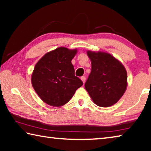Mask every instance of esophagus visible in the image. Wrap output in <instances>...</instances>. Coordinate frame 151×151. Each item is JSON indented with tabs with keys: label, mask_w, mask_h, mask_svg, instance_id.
<instances>
[{
	"label": "esophagus",
	"mask_w": 151,
	"mask_h": 151,
	"mask_svg": "<svg viewBox=\"0 0 151 151\" xmlns=\"http://www.w3.org/2000/svg\"><path fill=\"white\" fill-rule=\"evenodd\" d=\"M81 78L82 81L83 82V83H85V81H86V77H85V76H82V77H81Z\"/></svg>",
	"instance_id": "esophagus-1"
}]
</instances>
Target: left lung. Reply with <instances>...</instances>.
<instances>
[{"label":"left lung","mask_w":151,"mask_h":151,"mask_svg":"<svg viewBox=\"0 0 151 151\" xmlns=\"http://www.w3.org/2000/svg\"><path fill=\"white\" fill-rule=\"evenodd\" d=\"M91 72L85 87L96 105L109 107L118 102L126 91L127 73L124 66L109 53L88 51Z\"/></svg>","instance_id":"8db88e82"}]
</instances>
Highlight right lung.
Listing matches in <instances>:
<instances>
[{
	"label": "right lung",
	"instance_id": "right-lung-1",
	"mask_svg": "<svg viewBox=\"0 0 151 151\" xmlns=\"http://www.w3.org/2000/svg\"><path fill=\"white\" fill-rule=\"evenodd\" d=\"M76 51L58 48L43 56L35 65L32 85L45 103L52 106H63L83 85V81L75 76L71 63Z\"/></svg>",
	"mask_w": 151,
	"mask_h": 151
}]
</instances>
